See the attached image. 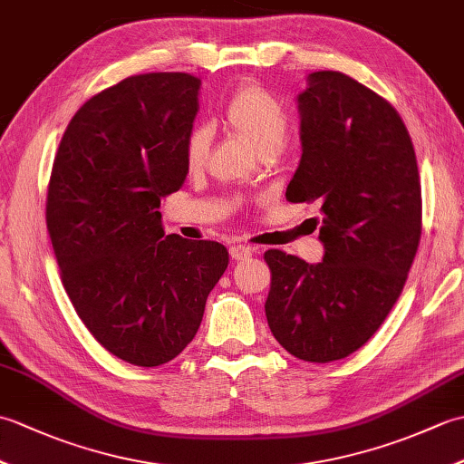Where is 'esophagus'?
<instances>
[{"label": "esophagus", "instance_id": "34e87169", "mask_svg": "<svg viewBox=\"0 0 464 464\" xmlns=\"http://www.w3.org/2000/svg\"><path fill=\"white\" fill-rule=\"evenodd\" d=\"M229 253H231V257H233V259L241 261V259H247V257H251V255L255 253V249H253V247H249V245L235 243V245H231V247H229Z\"/></svg>", "mask_w": 464, "mask_h": 464}]
</instances>
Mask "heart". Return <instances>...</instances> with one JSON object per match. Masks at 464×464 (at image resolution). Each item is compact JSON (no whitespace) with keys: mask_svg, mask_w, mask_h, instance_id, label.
Returning <instances> with one entry per match:
<instances>
[{"mask_svg":"<svg viewBox=\"0 0 464 464\" xmlns=\"http://www.w3.org/2000/svg\"><path fill=\"white\" fill-rule=\"evenodd\" d=\"M227 127L249 143L259 155H277L287 140L289 115L279 100L259 85H243L225 107ZM209 127H195L185 141V161L191 171H199L211 151Z\"/></svg>","mask_w":464,"mask_h":464,"instance_id":"1","label":"heart"}]
</instances>
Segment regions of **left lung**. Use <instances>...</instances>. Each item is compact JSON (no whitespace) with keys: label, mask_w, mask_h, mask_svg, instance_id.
I'll use <instances>...</instances> for the list:
<instances>
[{"label":"left lung","mask_w":464,"mask_h":464,"mask_svg":"<svg viewBox=\"0 0 464 464\" xmlns=\"http://www.w3.org/2000/svg\"><path fill=\"white\" fill-rule=\"evenodd\" d=\"M301 161L285 197L319 201L321 263L265 253V314L293 357L331 362L367 343L407 281L420 239V181L411 135L389 102L339 72L297 95Z\"/></svg>","instance_id":"8db88e82"}]
</instances>
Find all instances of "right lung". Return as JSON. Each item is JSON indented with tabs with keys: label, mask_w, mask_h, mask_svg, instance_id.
I'll use <instances>...</instances> for the list:
<instances>
[{
	"label": "right lung",
	"mask_w": 464,
	"mask_h": 464,
	"mask_svg": "<svg viewBox=\"0 0 464 464\" xmlns=\"http://www.w3.org/2000/svg\"><path fill=\"white\" fill-rule=\"evenodd\" d=\"M201 82L133 75L93 95L69 121L47 189V231L80 319L117 359L160 367L199 329L229 253L167 235L161 199L189 167L185 141Z\"/></svg>",
	"instance_id": "obj_1"
}]
</instances>
